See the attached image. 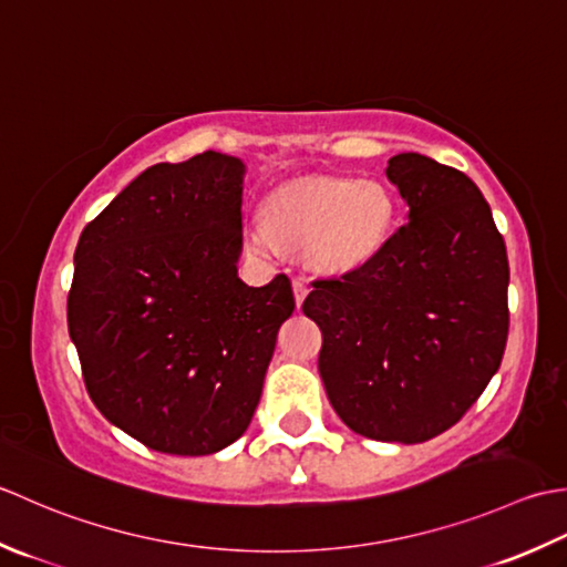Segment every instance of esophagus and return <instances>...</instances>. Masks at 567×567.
<instances>
[{"instance_id": "1", "label": "esophagus", "mask_w": 567, "mask_h": 567, "mask_svg": "<svg viewBox=\"0 0 567 567\" xmlns=\"http://www.w3.org/2000/svg\"><path fill=\"white\" fill-rule=\"evenodd\" d=\"M308 291H310V288H308L306 281H300V279L293 281V298H296V306H298V308L303 306V300H306Z\"/></svg>"}]
</instances>
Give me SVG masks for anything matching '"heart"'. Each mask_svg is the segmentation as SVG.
Here are the masks:
<instances>
[{
  "label": "heart",
  "instance_id": "b5f03b06",
  "mask_svg": "<svg viewBox=\"0 0 567 567\" xmlns=\"http://www.w3.org/2000/svg\"><path fill=\"white\" fill-rule=\"evenodd\" d=\"M264 223L245 233L247 251L276 259L284 247L303 249L313 269L338 276L362 269L384 247L394 200L374 181H296L261 203Z\"/></svg>",
  "mask_w": 567,
  "mask_h": 567
}]
</instances>
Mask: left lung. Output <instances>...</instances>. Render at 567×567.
<instances>
[{"instance_id":"left-lung-1","label":"left lung","mask_w":567,"mask_h":567,"mask_svg":"<svg viewBox=\"0 0 567 567\" xmlns=\"http://www.w3.org/2000/svg\"><path fill=\"white\" fill-rule=\"evenodd\" d=\"M409 223L377 257L313 281L318 372L342 423L372 441L423 443L487 389L509 334V259L480 188L421 154L389 158Z\"/></svg>"}]
</instances>
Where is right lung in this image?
<instances>
[{
	"label": "right lung",
	"mask_w": 567,
	"mask_h": 567,
	"mask_svg": "<svg viewBox=\"0 0 567 567\" xmlns=\"http://www.w3.org/2000/svg\"><path fill=\"white\" fill-rule=\"evenodd\" d=\"M245 173L219 152L156 164L78 239L68 332L87 394L158 453L213 455L249 429L296 308L284 274H237Z\"/></svg>",
	"instance_id": "1"
}]
</instances>
